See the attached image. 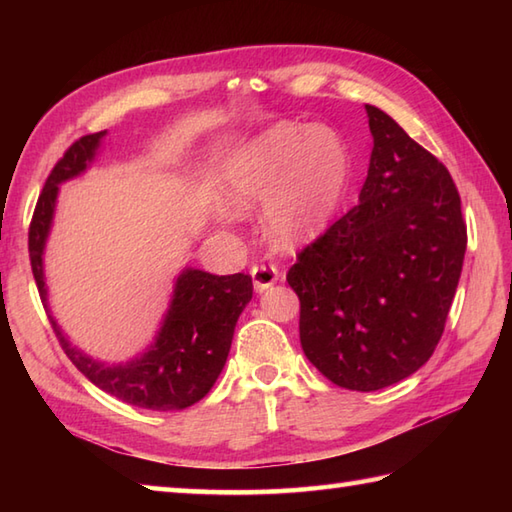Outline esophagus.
<instances>
[{"instance_id":"1","label":"esophagus","mask_w":512,"mask_h":512,"mask_svg":"<svg viewBox=\"0 0 512 512\" xmlns=\"http://www.w3.org/2000/svg\"><path fill=\"white\" fill-rule=\"evenodd\" d=\"M250 275H253V286H255L257 292H264L266 288H270L279 281V270L273 264L253 266Z\"/></svg>"}]
</instances>
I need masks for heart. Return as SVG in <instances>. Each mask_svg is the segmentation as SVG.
Returning a JSON list of instances; mask_svg holds the SVG:
<instances>
[{
  "instance_id": "b5f03b06",
  "label": "heart",
  "mask_w": 512,
  "mask_h": 512,
  "mask_svg": "<svg viewBox=\"0 0 512 512\" xmlns=\"http://www.w3.org/2000/svg\"><path fill=\"white\" fill-rule=\"evenodd\" d=\"M350 156L330 127L279 123L226 158L222 184L228 204L244 213L264 206V228L279 248L319 237L343 198Z\"/></svg>"
}]
</instances>
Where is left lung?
Wrapping results in <instances>:
<instances>
[{
	"label": "left lung",
	"mask_w": 512,
	"mask_h": 512,
	"mask_svg": "<svg viewBox=\"0 0 512 512\" xmlns=\"http://www.w3.org/2000/svg\"><path fill=\"white\" fill-rule=\"evenodd\" d=\"M374 149L358 204L288 270L308 361L334 385L376 391L429 361L458 288L466 224L447 167L365 105Z\"/></svg>",
	"instance_id": "8db88e82"
}]
</instances>
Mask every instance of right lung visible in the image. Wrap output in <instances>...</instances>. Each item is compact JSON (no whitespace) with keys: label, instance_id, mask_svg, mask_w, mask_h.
Returning <instances> with one entry per match:
<instances>
[{"label":"right lung","instance_id":"right-lung-1","mask_svg":"<svg viewBox=\"0 0 512 512\" xmlns=\"http://www.w3.org/2000/svg\"><path fill=\"white\" fill-rule=\"evenodd\" d=\"M105 134L99 132L76 140L48 176L28 233L32 275L63 352L90 383L134 407L154 411L187 409L209 394L222 374L239 314L253 299V279L248 275L220 277L198 268H184L173 286L169 310L154 343L132 361L118 365L96 361L72 345L48 306L43 253L57 209L59 184L88 171Z\"/></svg>","mask_w":512,"mask_h":512}]
</instances>
